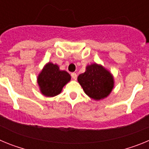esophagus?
Wrapping results in <instances>:
<instances>
[{"label":"esophagus","mask_w":149,"mask_h":149,"mask_svg":"<svg viewBox=\"0 0 149 149\" xmlns=\"http://www.w3.org/2000/svg\"><path fill=\"white\" fill-rule=\"evenodd\" d=\"M71 76H72V77L74 79V80H76V79H77V74L74 73V72H73V73L71 74Z\"/></svg>","instance_id":"obj_1"}]
</instances>
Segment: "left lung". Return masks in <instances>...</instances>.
<instances>
[{"instance_id": "1", "label": "left lung", "mask_w": 149, "mask_h": 149, "mask_svg": "<svg viewBox=\"0 0 149 149\" xmlns=\"http://www.w3.org/2000/svg\"><path fill=\"white\" fill-rule=\"evenodd\" d=\"M77 81L85 93L96 101L107 97L114 86L112 74L97 63L87 65L85 72L78 76Z\"/></svg>"}]
</instances>
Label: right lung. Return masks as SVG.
<instances>
[{"instance_id":"obj_1","label":"right lung","mask_w":149,"mask_h":149,"mask_svg":"<svg viewBox=\"0 0 149 149\" xmlns=\"http://www.w3.org/2000/svg\"><path fill=\"white\" fill-rule=\"evenodd\" d=\"M70 80L68 72L60 70L56 64L48 63L39 73L37 82L42 94L46 97H54L61 93L63 86Z\"/></svg>"}]
</instances>
